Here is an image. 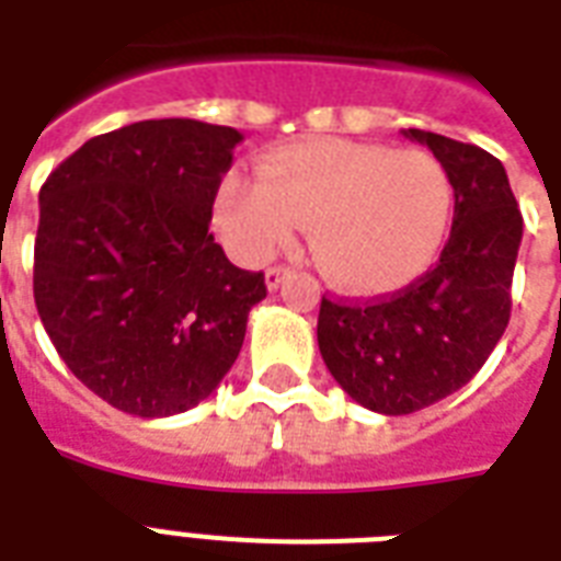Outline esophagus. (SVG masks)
<instances>
[{"instance_id": "1", "label": "esophagus", "mask_w": 561, "mask_h": 561, "mask_svg": "<svg viewBox=\"0 0 561 561\" xmlns=\"http://www.w3.org/2000/svg\"><path fill=\"white\" fill-rule=\"evenodd\" d=\"M288 276H290V267H271V271L264 273V285H267V290H276L282 282L288 279Z\"/></svg>"}]
</instances>
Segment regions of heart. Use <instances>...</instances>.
Listing matches in <instances>:
<instances>
[{"label":"heart","mask_w":561,"mask_h":561,"mask_svg":"<svg viewBox=\"0 0 561 561\" xmlns=\"http://www.w3.org/2000/svg\"><path fill=\"white\" fill-rule=\"evenodd\" d=\"M259 174H229L215 197V227L241 262H264L308 224L329 285L378 297L416 282L448 236L451 178L422 148L311 139L271 151Z\"/></svg>","instance_id":"heart-1"}]
</instances>
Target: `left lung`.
Instances as JSON below:
<instances>
[{
	"mask_svg": "<svg viewBox=\"0 0 561 561\" xmlns=\"http://www.w3.org/2000/svg\"><path fill=\"white\" fill-rule=\"evenodd\" d=\"M448 169L454 224L439 264L390 297L325 299L317 343L334 381L387 416L431 408L478 375L513 308L522 211L501 160L448 136L404 130Z\"/></svg>",
	"mask_w": 561,
	"mask_h": 561,
	"instance_id": "8db88e82",
	"label": "left lung"
}]
</instances>
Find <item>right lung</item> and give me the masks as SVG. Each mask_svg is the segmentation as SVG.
Returning a JSON list of instances; mask_svg holds the SVG:
<instances>
[{"mask_svg":"<svg viewBox=\"0 0 561 561\" xmlns=\"http://www.w3.org/2000/svg\"><path fill=\"white\" fill-rule=\"evenodd\" d=\"M238 142L236 127L148 118L83 142L39 188L37 314L75 378L125 413L201 404L267 297L209 232Z\"/></svg>","mask_w":561,"mask_h":561,"instance_id":"add662e5","label":"right lung"}]
</instances>
